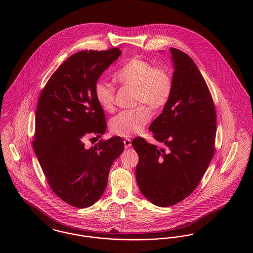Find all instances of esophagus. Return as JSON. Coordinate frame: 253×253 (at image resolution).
<instances>
[{
	"label": "esophagus",
	"mask_w": 253,
	"mask_h": 253,
	"mask_svg": "<svg viewBox=\"0 0 253 253\" xmlns=\"http://www.w3.org/2000/svg\"><path fill=\"white\" fill-rule=\"evenodd\" d=\"M124 146H125V148H130L131 146H132V141H131V139H129V138H126V139H124Z\"/></svg>",
	"instance_id": "34e87169"
}]
</instances>
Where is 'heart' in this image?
<instances>
[{"instance_id": "b5f03b06", "label": "heart", "mask_w": 253, "mask_h": 253, "mask_svg": "<svg viewBox=\"0 0 253 253\" xmlns=\"http://www.w3.org/2000/svg\"><path fill=\"white\" fill-rule=\"evenodd\" d=\"M116 81L123 86L132 88V101L134 108L124 110L110 121V129L117 135L130 137L142 132L151 119L153 111L164 108L173 89L170 73L166 68L141 58H132L115 73ZM94 96L99 107L105 112L115 109V87L104 81H97ZM142 104L147 105L146 108Z\"/></svg>"}]
</instances>
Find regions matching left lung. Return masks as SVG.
I'll return each mask as SVG.
<instances>
[{"label":"left lung","mask_w":253,"mask_h":253,"mask_svg":"<svg viewBox=\"0 0 253 253\" xmlns=\"http://www.w3.org/2000/svg\"><path fill=\"white\" fill-rule=\"evenodd\" d=\"M174 71L172 94L149 127L165 147L137 137L135 178L140 192L158 207H169L193 193L214 154L215 107L196 64L186 53L169 49Z\"/></svg>","instance_id":"obj_1"}]
</instances>
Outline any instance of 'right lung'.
Here are the masks:
<instances>
[{
    "mask_svg": "<svg viewBox=\"0 0 253 253\" xmlns=\"http://www.w3.org/2000/svg\"><path fill=\"white\" fill-rule=\"evenodd\" d=\"M121 55L119 48L74 54L51 76L38 100L34 152L52 191L76 208H88L101 197L110 168L124 149L120 136L90 149L84 143L85 135L106 131L94 86Z\"/></svg>",
    "mask_w": 253,
    "mask_h": 253,
    "instance_id": "1",
    "label": "right lung"
}]
</instances>
